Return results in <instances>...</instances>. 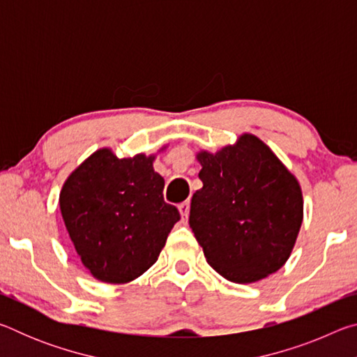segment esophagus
<instances>
[{"mask_svg":"<svg viewBox=\"0 0 357 357\" xmlns=\"http://www.w3.org/2000/svg\"><path fill=\"white\" fill-rule=\"evenodd\" d=\"M178 208H179V213H181V217H183V220H187V217H189V211H190V202H183Z\"/></svg>","mask_w":357,"mask_h":357,"instance_id":"34e87169","label":"esophagus"}]
</instances>
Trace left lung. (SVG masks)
<instances>
[{
  "instance_id": "left-lung-1",
  "label": "left lung",
  "mask_w": 357,
  "mask_h": 357,
  "mask_svg": "<svg viewBox=\"0 0 357 357\" xmlns=\"http://www.w3.org/2000/svg\"><path fill=\"white\" fill-rule=\"evenodd\" d=\"M189 225L208 263L227 280L252 283L279 271L302 223L301 185L255 135L215 154L202 151Z\"/></svg>"
}]
</instances>
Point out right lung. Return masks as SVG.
<instances>
[{
    "mask_svg": "<svg viewBox=\"0 0 357 357\" xmlns=\"http://www.w3.org/2000/svg\"><path fill=\"white\" fill-rule=\"evenodd\" d=\"M154 157L99 149L70 173L59 208L75 250L96 279L128 283L159 258L181 215L164 200Z\"/></svg>",
    "mask_w": 357,
    "mask_h": 357,
    "instance_id": "obj_1",
    "label": "right lung"
}]
</instances>
